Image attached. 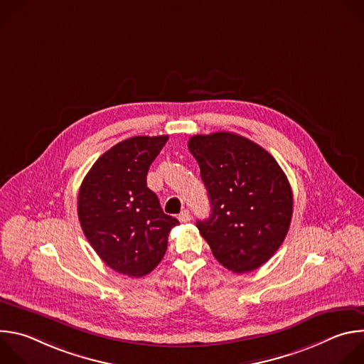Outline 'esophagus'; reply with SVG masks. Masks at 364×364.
Listing matches in <instances>:
<instances>
[{"mask_svg":"<svg viewBox=\"0 0 364 364\" xmlns=\"http://www.w3.org/2000/svg\"><path fill=\"white\" fill-rule=\"evenodd\" d=\"M190 219H191V215H190L188 210H183V212L178 215V220H180L181 223H187V222H190Z\"/></svg>","mask_w":364,"mask_h":364,"instance_id":"obj_1","label":"esophagus"}]
</instances>
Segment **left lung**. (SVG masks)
Wrapping results in <instances>:
<instances>
[{
	"label": "left lung",
	"mask_w": 364,
	"mask_h": 364,
	"mask_svg": "<svg viewBox=\"0 0 364 364\" xmlns=\"http://www.w3.org/2000/svg\"><path fill=\"white\" fill-rule=\"evenodd\" d=\"M197 160L212 213L197 220L200 235L228 269H257L282 245L292 218V190L272 155L232 132L194 135Z\"/></svg>",
	"instance_id": "left-lung-1"
}]
</instances>
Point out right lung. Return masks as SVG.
<instances>
[{"mask_svg": "<svg viewBox=\"0 0 364 364\" xmlns=\"http://www.w3.org/2000/svg\"><path fill=\"white\" fill-rule=\"evenodd\" d=\"M168 136H132L102 154L82 181L77 216L82 230L114 271L139 278L166 255L168 233L178 225L166 215L146 173Z\"/></svg>", "mask_w": 364, "mask_h": 364, "instance_id": "add662e5", "label": "right lung"}]
</instances>
